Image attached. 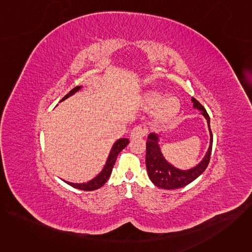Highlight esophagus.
<instances>
[{"instance_id":"34e87169","label":"esophagus","mask_w":252,"mask_h":252,"mask_svg":"<svg viewBox=\"0 0 252 252\" xmlns=\"http://www.w3.org/2000/svg\"><path fill=\"white\" fill-rule=\"evenodd\" d=\"M147 133H148V129L139 125V126H135L134 127H132V129L130 131V137L134 138V137L145 136Z\"/></svg>"}]
</instances>
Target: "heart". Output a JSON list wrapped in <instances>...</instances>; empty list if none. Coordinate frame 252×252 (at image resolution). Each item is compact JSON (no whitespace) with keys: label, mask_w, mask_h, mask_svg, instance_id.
<instances>
[{"label":"heart","mask_w":252,"mask_h":252,"mask_svg":"<svg viewBox=\"0 0 252 252\" xmlns=\"http://www.w3.org/2000/svg\"><path fill=\"white\" fill-rule=\"evenodd\" d=\"M162 98V94L159 93H152L148 97V102L151 106L158 105L157 109V116L159 119L166 120L170 119L175 116L179 109L178 100L174 96H166L162 101L160 100ZM161 102L159 103V101Z\"/></svg>","instance_id":"heart-1"}]
</instances>
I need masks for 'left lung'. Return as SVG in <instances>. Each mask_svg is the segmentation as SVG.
<instances>
[{"label": "left lung", "mask_w": 252, "mask_h": 252, "mask_svg": "<svg viewBox=\"0 0 252 252\" xmlns=\"http://www.w3.org/2000/svg\"><path fill=\"white\" fill-rule=\"evenodd\" d=\"M194 109L200 111L201 115L205 118L210 134V145L208 151L203 159L194 167L188 170H181L171 165L162 156L160 148L158 146V136L155 132H152L148 136L147 140V155L146 164L148 169L149 177L153 184L160 189H175L184 188L189 184L192 183L207 167L210 159L212 150V132L210 129V120L201 103L194 97L191 98Z\"/></svg>", "instance_id": "left-lung-1"}]
</instances>
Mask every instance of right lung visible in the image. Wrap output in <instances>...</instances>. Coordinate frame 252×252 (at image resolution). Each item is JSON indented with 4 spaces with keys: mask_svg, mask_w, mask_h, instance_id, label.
Instances as JSON below:
<instances>
[{
    "mask_svg": "<svg viewBox=\"0 0 252 252\" xmlns=\"http://www.w3.org/2000/svg\"><path fill=\"white\" fill-rule=\"evenodd\" d=\"M81 88L82 87L74 88L68 94H66L62 98V100L67 98L69 95H73L75 93H77L79 90H81ZM128 142H129V140L127 138H120L119 140H117L115 142V145L113 146L112 151L109 155V158H107V160L105 162L104 167L102 168L100 173L98 175H96L94 178H93L92 181H90L86 184H73V183H68V182H64V183H66L68 186L73 187L75 189L86 190V191H91V190H94V189H97L101 188L107 182L109 177L111 176L112 171H113V167L115 165V162H116V159H117L119 154L128 145Z\"/></svg>",
    "mask_w": 252,
    "mask_h": 252,
    "instance_id": "obj_1",
    "label": "right lung"
}]
</instances>
